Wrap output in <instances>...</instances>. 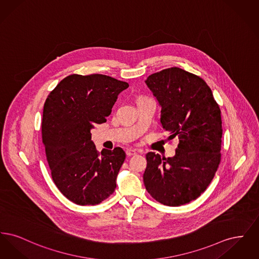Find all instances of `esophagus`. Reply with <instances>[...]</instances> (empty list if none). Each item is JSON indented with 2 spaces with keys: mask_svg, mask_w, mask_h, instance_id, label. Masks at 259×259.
<instances>
[{
  "mask_svg": "<svg viewBox=\"0 0 259 259\" xmlns=\"http://www.w3.org/2000/svg\"><path fill=\"white\" fill-rule=\"evenodd\" d=\"M126 154H127V156L135 155V154H137V150H136V149H132V148H128V149L126 150Z\"/></svg>",
  "mask_w": 259,
  "mask_h": 259,
  "instance_id": "obj_1",
  "label": "esophagus"
}]
</instances>
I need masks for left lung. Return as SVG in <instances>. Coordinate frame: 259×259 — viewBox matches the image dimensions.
Here are the masks:
<instances>
[{"instance_id": "8db88e82", "label": "left lung", "mask_w": 259, "mask_h": 259, "mask_svg": "<svg viewBox=\"0 0 259 259\" xmlns=\"http://www.w3.org/2000/svg\"><path fill=\"white\" fill-rule=\"evenodd\" d=\"M146 83L161 106L168 140L178 138L179 145L174 157L148 152L144 184L161 204L185 205L207 189L221 163V109L204 79L178 67L150 74Z\"/></svg>"}]
</instances>
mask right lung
Segmentation results:
<instances>
[{
    "mask_svg": "<svg viewBox=\"0 0 259 259\" xmlns=\"http://www.w3.org/2000/svg\"><path fill=\"white\" fill-rule=\"evenodd\" d=\"M125 81L109 75L71 74L46 100L41 136L51 177L62 194L76 205H97L113 193L126 154L121 148L103 149L90 130L104 123Z\"/></svg>",
    "mask_w": 259,
    "mask_h": 259,
    "instance_id": "obj_1",
    "label": "right lung"
}]
</instances>
